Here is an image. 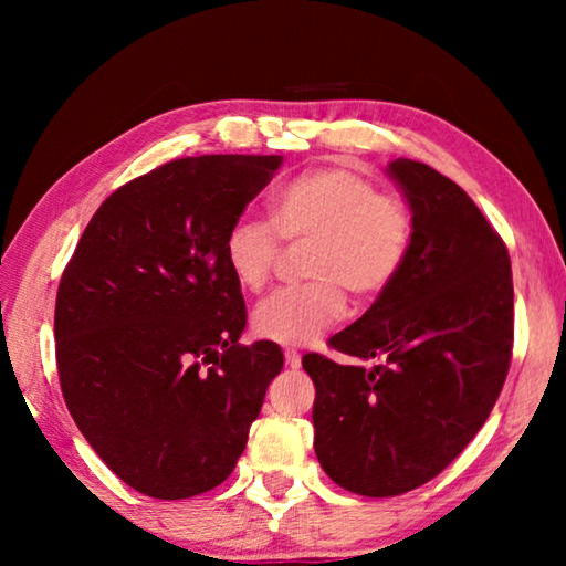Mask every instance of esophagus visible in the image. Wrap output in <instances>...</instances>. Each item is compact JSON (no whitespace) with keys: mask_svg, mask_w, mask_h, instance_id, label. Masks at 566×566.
Returning <instances> with one entry per match:
<instances>
[{"mask_svg":"<svg viewBox=\"0 0 566 566\" xmlns=\"http://www.w3.org/2000/svg\"><path fill=\"white\" fill-rule=\"evenodd\" d=\"M284 359H286V364H290V369H300V367H302V357H300V352H294V349H284Z\"/></svg>","mask_w":566,"mask_h":566,"instance_id":"esophagus-1","label":"esophagus"}]
</instances>
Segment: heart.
<instances>
[{
  "label": "heart",
  "instance_id": "b5f03b06",
  "mask_svg": "<svg viewBox=\"0 0 566 566\" xmlns=\"http://www.w3.org/2000/svg\"><path fill=\"white\" fill-rule=\"evenodd\" d=\"M272 226L239 217L224 234V264L247 292H262L286 244L310 242L306 284L274 292L252 314L260 339L306 347L344 312V292L371 300L397 280L407 262L415 219L399 195L344 167L304 171L270 199Z\"/></svg>",
  "mask_w": 566,
  "mask_h": 566
}]
</instances>
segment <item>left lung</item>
Returning a JSON list of instances; mask_svg holds the SVG:
<instances>
[{
  "instance_id": "obj_1",
  "label": "left lung",
  "mask_w": 566,
  "mask_h": 566,
  "mask_svg": "<svg viewBox=\"0 0 566 566\" xmlns=\"http://www.w3.org/2000/svg\"><path fill=\"white\" fill-rule=\"evenodd\" d=\"M415 219L407 262L361 317L329 339L375 369L304 354L314 452L361 496H397L462 454L504 387L514 344L510 252L467 191L421 161L395 159Z\"/></svg>"
}]
</instances>
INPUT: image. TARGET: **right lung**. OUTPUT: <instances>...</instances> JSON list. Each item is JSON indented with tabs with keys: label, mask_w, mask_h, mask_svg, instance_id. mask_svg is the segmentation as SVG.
I'll return each instance as SVG.
<instances>
[{
	"label": "right lung",
	"mask_w": 566,
	"mask_h": 566,
	"mask_svg": "<svg viewBox=\"0 0 566 566\" xmlns=\"http://www.w3.org/2000/svg\"><path fill=\"white\" fill-rule=\"evenodd\" d=\"M282 167L202 155L127 181L90 219L54 306L62 395L122 482L155 500L214 490L280 375V344L244 347L224 234Z\"/></svg>",
	"instance_id": "obj_1"
}]
</instances>
